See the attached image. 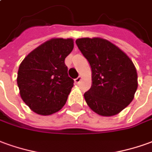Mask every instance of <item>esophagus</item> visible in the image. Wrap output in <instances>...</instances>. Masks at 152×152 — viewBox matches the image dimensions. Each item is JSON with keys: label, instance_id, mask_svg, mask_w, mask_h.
<instances>
[{"label": "esophagus", "instance_id": "obj_1", "mask_svg": "<svg viewBox=\"0 0 152 152\" xmlns=\"http://www.w3.org/2000/svg\"><path fill=\"white\" fill-rule=\"evenodd\" d=\"M80 80H81V76H78L77 78L75 79V82H76V84H79L80 82Z\"/></svg>", "mask_w": 152, "mask_h": 152}]
</instances>
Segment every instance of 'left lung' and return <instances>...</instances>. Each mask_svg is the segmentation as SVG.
Returning <instances> with one entry per match:
<instances>
[{"label": "left lung", "mask_w": 152, "mask_h": 152, "mask_svg": "<svg viewBox=\"0 0 152 152\" xmlns=\"http://www.w3.org/2000/svg\"><path fill=\"white\" fill-rule=\"evenodd\" d=\"M91 69V89L84 94L88 106L102 116H113L132 101L137 89V70L117 46L99 38L76 39Z\"/></svg>", "instance_id": "left-lung-1"}]
</instances>
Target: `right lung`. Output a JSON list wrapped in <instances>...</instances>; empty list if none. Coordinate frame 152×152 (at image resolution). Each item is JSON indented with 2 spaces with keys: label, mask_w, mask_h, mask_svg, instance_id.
Masks as SVG:
<instances>
[{
  "label": "right lung",
  "mask_w": 152,
  "mask_h": 152,
  "mask_svg": "<svg viewBox=\"0 0 152 152\" xmlns=\"http://www.w3.org/2000/svg\"><path fill=\"white\" fill-rule=\"evenodd\" d=\"M73 46L72 39H51L32 51L20 65V94L36 113L50 115L66 104L74 80L68 76L65 58Z\"/></svg>",
  "instance_id": "right-lung-1"
}]
</instances>
